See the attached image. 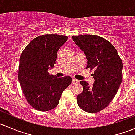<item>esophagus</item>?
<instances>
[{"label": "esophagus", "instance_id": "esophagus-1", "mask_svg": "<svg viewBox=\"0 0 135 135\" xmlns=\"http://www.w3.org/2000/svg\"><path fill=\"white\" fill-rule=\"evenodd\" d=\"M79 83V80L75 79H73V80H72V84H76Z\"/></svg>", "mask_w": 135, "mask_h": 135}]
</instances>
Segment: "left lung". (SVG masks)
Here are the masks:
<instances>
[{"mask_svg":"<svg viewBox=\"0 0 135 135\" xmlns=\"http://www.w3.org/2000/svg\"><path fill=\"white\" fill-rule=\"evenodd\" d=\"M74 42L88 59L86 68L94 70L95 82L89 86L80 81L83 91L77 96L79 106L95 113L106 108L117 94L122 80V61L110 42L94 35L73 36Z\"/></svg>","mask_w":135,"mask_h":135,"instance_id":"8db88e82","label":"left lung"}]
</instances>
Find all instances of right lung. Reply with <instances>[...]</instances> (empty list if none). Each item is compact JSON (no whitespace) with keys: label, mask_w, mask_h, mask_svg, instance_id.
Returning a JSON list of instances; mask_svg holds the SVG:
<instances>
[{"label":"right lung","mask_w":135,"mask_h":135,"mask_svg":"<svg viewBox=\"0 0 135 135\" xmlns=\"http://www.w3.org/2000/svg\"><path fill=\"white\" fill-rule=\"evenodd\" d=\"M67 36L47 34L33 39L20 56L18 78L27 102L36 110L47 111L58 105L62 92L71 84V76L50 75L59 49Z\"/></svg>","instance_id":"add662e5"}]
</instances>
